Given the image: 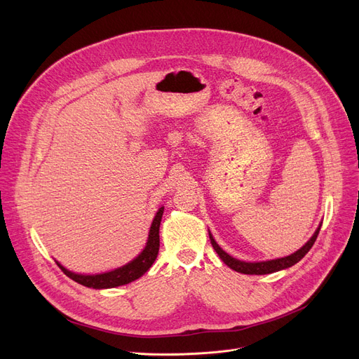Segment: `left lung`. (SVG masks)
Segmentation results:
<instances>
[{"label": "left lung", "instance_id": "8db88e82", "mask_svg": "<svg viewBox=\"0 0 359 359\" xmlns=\"http://www.w3.org/2000/svg\"><path fill=\"white\" fill-rule=\"evenodd\" d=\"M318 232H320V226L316 231V233L311 236V240L306 243L301 250H298L297 252L287 255V257L270 260V262H262V263H245V262H241V260H236V259L231 257L229 254H226L224 250H222L216 244L212 233H209V236H210V243H212V245H213L215 251L217 252L219 257L222 259V262H224L226 266H229L232 270H235L238 273H244V275H267V273H273V271H278V270H282V269H287V267L294 266L295 263H298L304 257V255L310 251V248L314 245Z\"/></svg>", "mask_w": 359, "mask_h": 359}]
</instances>
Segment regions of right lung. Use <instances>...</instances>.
Wrapping results in <instances>:
<instances>
[{
  "instance_id": "add662e5",
  "label": "right lung",
  "mask_w": 359,
  "mask_h": 359,
  "mask_svg": "<svg viewBox=\"0 0 359 359\" xmlns=\"http://www.w3.org/2000/svg\"><path fill=\"white\" fill-rule=\"evenodd\" d=\"M163 215V208H161L151 222L150 232H149V240L144 247V250L139 254V257H135L133 262L128 264L115 269L108 273H102V275H76V273H72L70 270L64 269L58 262V267L65 273V275L73 279L74 282L88 286V287H95V289H102V287H115V286H121L127 285L135 279H139L143 276L144 273L151 267V264L155 263L158 252H159V226H161V220Z\"/></svg>"
}]
</instances>
